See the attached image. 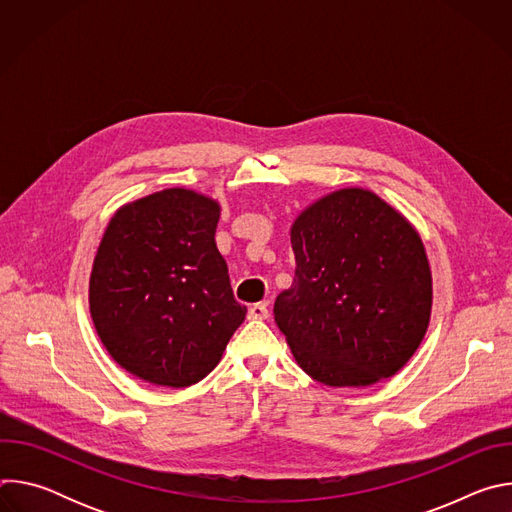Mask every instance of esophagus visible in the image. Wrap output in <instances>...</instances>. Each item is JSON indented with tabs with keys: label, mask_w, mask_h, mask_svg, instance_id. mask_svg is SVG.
Instances as JSON below:
<instances>
[{
	"label": "esophagus",
	"mask_w": 512,
	"mask_h": 512,
	"mask_svg": "<svg viewBox=\"0 0 512 512\" xmlns=\"http://www.w3.org/2000/svg\"><path fill=\"white\" fill-rule=\"evenodd\" d=\"M249 318L251 320H267L269 318V308L265 302H259V304H253L249 308Z\"/></svg>",
	"instance_id": "1"
}]
</instances>
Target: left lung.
Here are the masks:
<instances>
[{
	"mask_svg": "<svg viewBox=\"0 0 512 512\" xmlns=\"http://www.w3.org/2000/svg\"><path fill=\"white\" fill-rule=\"evenodd\" d=\"M296 277L273 314L300 367L330 387L393 377L421 344L431 271L405 218L362 188L332 192L291 227Z\"/></svg>",
	"mask_w": 512,
	"mask_h": 512,
	"instance_id": "8db88e82",
	"label": "left lung"
}]
</instances>
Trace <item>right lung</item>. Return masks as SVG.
<instances>
[{"instance_id":"1","label":"right lung","mask_w":512,"mask_h":512,"mask_svg":"<svg viewBox=\"0 0 512 512\" xmlns=\"http://www.w3.org/2000/svg\"><path fill=\"white\" fill-rule=\"evenodd\" d=\"M221 206L170 188L115 212L99 245L91 318L101 342L131 375L190 387L221 360L247 308L237 304L214 243Z\"/></svg>"}]
</instances>
